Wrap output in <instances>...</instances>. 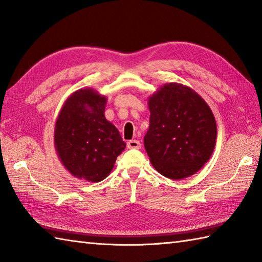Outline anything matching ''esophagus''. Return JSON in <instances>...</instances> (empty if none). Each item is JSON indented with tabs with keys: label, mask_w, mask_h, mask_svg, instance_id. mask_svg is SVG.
<instances>
[{
	"label": "esophagus",
	"mask_w": 262,
	"mask_h": 262,
	"mask_svg": "<svg viewBox=\"0 0 262 262\" xmlns=\"http://www.w3.org/2000/svg\"><path fill=\"white\" fill-rule=\"evenodd\" d=\"M141 146H142V144L136 140H132L127 143L128 148H141Z\"/></svg>",
	"instance_id": "1"
}]
</instances>
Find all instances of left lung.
Instances as JSON below:
<instances>
[{
  "label": "left lung",
  "mask_w": 262,
  "mask_h": 262,
  "mask_svg": "<svg viewBox=\"0 0 262 262\" xmlns=\"http://www.w3.org/2000/svg\"><path fill=\"white\" fill-rule=\"evenodd\" d=\"M149 128L144 146L152 165L169 179L192 176L215 148V117L205 100L180 83L164 84L148 98Z\"/></svg>",
  "instance_id": "1"
}]
</instances>
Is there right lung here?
Instances as JSON below:
<instances>
[{
  "label": "right lung",
  "instance_id": "obj_1",
  "mask_svg": "<svg viewBox=\"0 0 262 262\" xmlns=\"http://www.w3.org/2000/svg\"><path fill=\"white\" fill-rule=\"evenodd\" d=\"M107 97L80 89L59 111L54 130L55 148L63 165L77 179L99 182L107 178L124 151L117 128L104 117Z\"/></svg>",
  "mask_w": 262,
  "mask_h": 262
}]
</instances>
